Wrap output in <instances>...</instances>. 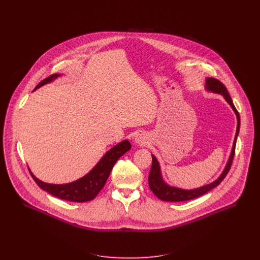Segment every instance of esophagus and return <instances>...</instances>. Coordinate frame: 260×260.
<instances>
[{"label":"esophagus","mask_w":260,"mask_h":260,"mask_svg":"<svg viewBox=\"0 0 260 260\" xmlns=\"http://www.w3.org/2000/svg\"><path fill=\"white\" fill-rule=\"evenodd\" d=\"M135 143L136 144H140V145H144L147 143V138L146 136H144V134L142 133H139L136 135L135 137Z\"/></svg>","instance_id":"34e87169"}]
</instances>
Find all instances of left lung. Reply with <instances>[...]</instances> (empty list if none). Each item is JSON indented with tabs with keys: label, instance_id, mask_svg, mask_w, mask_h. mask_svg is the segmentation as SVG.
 <instances>
[{
	"label": "left lung",
	"instance_id": "left-lung-1",
	"mask_svg": "<svg viewBox=\"0 0 260 260\" xmlns=\"http://www.w3.org/2000/svg\"><path fill=\"white\" fill-rule=\"evenodd\" d=\"M205 89L208 92H212V93H216V94H220L222 95L223 98L225 99V101L230 105V107L232 108V110L235 113L236 118H237V127H236V134L234 137V141H233V145L231 149V153L230 156L228 158V161L224 167V170L222 173L220 174V176L214 180L213 182L206 184V185L201 186L195 189H190V190H186L182 188H178V187H174V186L168 185L162 177V173H161V169H160V165L158 160L156 159V157L154 155H152V166H151V170L149 173L148 182L149 187L151 189V191L155 194L156 197H158L160 200L162 201H168V202H181V201H187V200H191L197 197L202 196L203 194L207 193L208 191H210L211 189L215 188L216 186L219 185L221 183L223 179L225 178V176L227 175L228 171L230 170L231 167V163L233 160V156H234V152H235V145H236V140H237V136L239 133V129H240V117H239V113L236 110V108L233 105L232 99L226 89V87L223 85L220 81H218L217 79L214 78H206V82H205Z\"/></svg>",
	"mask_w": 260,
	"mask_h": 260
}]
</instances>
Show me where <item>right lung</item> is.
I'll return each instance as SVG.
<instances>
[{"mask_svg":"<svg viewBox=\"0 0 260 260\" xmlns=\"http://www.w3.org/2000/svg\"><path fill=\"white\" fill-rule=\"evenodd\" d=\"M60 76H61L60 74H53L49 76L48 78L44 79L41 83L38 84L35 90L48 83L53 82L55 79H57ZM130 149H131L130 142L128 140H123L122 142L112 147L109 151H107L103 155V157L100 159V161L89 171V173H87L85 176L81 177L80 179L73 181L71 183H66V184L46 183L39 180L37 177L31 172V170L30 169L29 170L38 186L43 190L47 191L48 193L52 194L53 196L63 200H67V201L87 202V201L93 200L98 195L100 190L105 185L116 161Z\"/></svg>","mask_w":260,"mask_h":260,"instance_id":"right-lung-1","label":"right lung"}]
</instances>
